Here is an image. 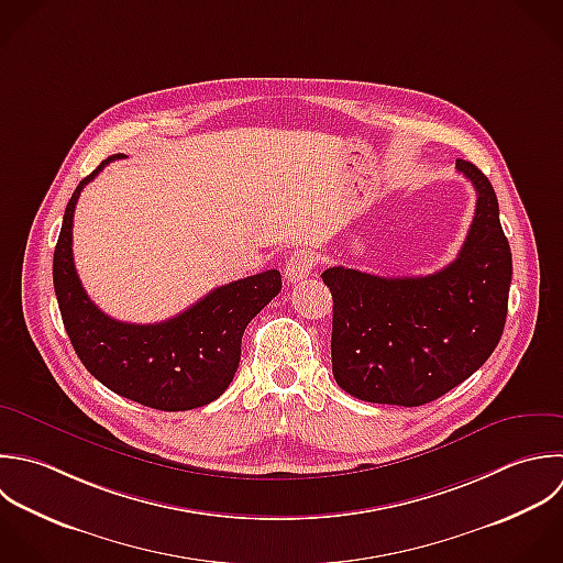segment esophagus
Masks as SVG:
<instances>
[{
	"label": "esophagus",
	"mask_w": 563,
	"mask_h": 563,
	"mask_svg": "<svg viewBox=\"0 0 563 563\" xmlns=\"http://www.w3.org/2000/svg\"><path fill=\"white\" fill-rule=\"evenodd\" d=\"M313 267H316V256H313V252H309V250H296V252L289 256L287 265H285V278H287L289 283H298V280L307 278V276L313 272Z\"/></svg>",
	"instance_id": "34e87169"
}]
</instances>
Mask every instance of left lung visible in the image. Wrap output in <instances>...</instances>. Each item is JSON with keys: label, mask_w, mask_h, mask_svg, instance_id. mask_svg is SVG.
Segmentation results:
<instances>
[{"label": "left lung", "mask_w": 563, "mask_h": 563, "mask_svg": "<svg viewBox=\"0 0 563 563\" xmlns=\"http://www.w3.org/2000/svg\"><path fill=\"white\" fill-rule=\"evenodd\" d=\"M456 168L478 199L448 267L404 278L349 267L322 274L333 296V377L362 401L430 404L472 377L503 338L514 263L498 197L472 162L456 159Z\"/></svg>", "instance_id": "1"}]
</instances>
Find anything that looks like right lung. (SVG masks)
<instances>
[{"instance_id":"obj_1","label":"right lung","mask_w":563,"mask_h":563,"mask_svg":"<svg viewBox=\"0 0 563 563\" xmlns=\"http://www.w3.org/2000/svg\"><path fill=\"white\" fill-rule=\"evenodd\" d=\"M122 153L107 157L67 201L54 247L52 278L60 318L82 366L115 395L146 408L179 412L225 393L241 362L250 320L278 296V269L212 289L179 316L157 324L120 322L85 294L71 256V219L80 190Z\"/></svg>"}]
</instances>
